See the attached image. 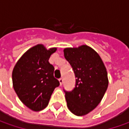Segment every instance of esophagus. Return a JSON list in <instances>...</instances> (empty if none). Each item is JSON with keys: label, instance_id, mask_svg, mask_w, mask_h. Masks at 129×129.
Returning a JSON list of instances; mask_svg holds the SVG:
<instances>
[{"label": "esophagus", "instance_id": "esophagus-1", "mask_svg": "<svg viewBox=\"0 0 129 129\" xmlns=\"http://www.w3.org/2000/svg\"><path fill=\"white\" fill-rule=\"evenodd\" d=\"M59 83H60V85H62V83H63V81H64V80H63V78H62V77L59 78Z\"/></svg>", "mask_w": 129, "mask_h": 129}]
</instances>
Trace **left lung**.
Returning <instances> with one entry per match:
<instances>
[{"label": "left lung", "instance_id": "obj_1", "mask_svg": "<svg viewBox=\"0 0 129 129\" xmlns=\"http://www.w3.org/2000/svg\"><path fill=\"white\" fill-rule=\"evenodd\" d=\"M64 58L71 65L75 76V85L65 93L69 110L80 116L92 111L101 101L106 91L108 74L101 58L86 45L64 49Z\"/></svg>", "mask_w": 129, "mask_h": 129}]
</instances>
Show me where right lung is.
Here are the masks:
<instances>
[{
	"instance_id": "1",
	"label": "right lung",
	"mask_w": 129,
	"mask_h": 129,
	"mask_svg": "<svg viewBox=\"0 0 129 129\" xmlns=\"http://www.w3.org/2000/svg\"><path fill=\"white\" fill-rule=\"evenodd\" d=\"M56 50V48L47 50L38 44L21 57L13 70L14 90L23 103L34 111L47 106L54 88L59 85L54 77V67L49 62Z\"/></svg>"
}]
</instances>
